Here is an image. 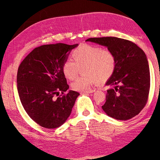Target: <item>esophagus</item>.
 <instances>
[{"label":"esophagus","mask_w":160,"mask_h":160,"mask_svg":"<svg viewBox=\"0 0 160 160\" xmlns=\"http://www.w3.org/2000/svg\"><path fill=\"white\" fill-rule=\"evenodd\" d=\"M95 91V89H91V90H88V91H83V92H81V93H93V92Z\"/></svg>","instance_id":"obj_1"}]
</instances>
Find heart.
Listing matches in <instances>:
<instances>
[{
    "instance_id": "1",
    "label": "heart",
    "mask_w": 160,
    "mask_h": 160,
    "mask_svg": "<svg viewBox=\"0 0 160 160\" xmlns=\"http://www.w3.org/2000/svg\"><path fill=\"white\" fill-rule=\"evenodd\" d=\"M74 61L67 59L62 66V71L67 79L72 80L78 74L79 68L83 73L72 82L71 88L77 91H86L91 86L109 79L113 74L116 57L109 49L96 45H83L72 53Z\"/></svg>"
}]
</instances>
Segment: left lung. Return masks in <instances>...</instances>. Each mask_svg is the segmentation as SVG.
Returning a JSON list of instances; mask_svg holds the SVG:
<instances>
[{
	"label": "left lung",
	"instance_id": "8db88e82",
	"mask_svg": "<svg viewBox=\"0 0 160 160\" xmlns=\"http://www.w3.org/2000/svg\"><path fill=\"white\" fill-rule=\"evenodd\" d=\"M86 41L108 47L116 57L113 74L105 85L107 91L102 109L109 117L128 120L139 113L148 99L150 73L147 57L134 42L117 37L89 38Z\"/></svg>",
	"mask_w": 160,
	"mask_h": 160
}]
</instances>
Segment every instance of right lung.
Returning a JSON list of instances; mask_svg holds the SVG:
<instances>
[{"label":"right lung","instance_id":"right-lung-1","mask_svg":"<svg viewBox=\"0 0 160 160\" xmlns=\"http://www.w3.org/2000/svg\"><path fill=\"white\" fill-rule=\"evenodd\" d=\"M77 46L64 43L40 46L33 49L18 67L17 83L21 102L28 116L42 128L61 126L69 117L79 95L72 90L64 93L69 86L62 71L63 62Z\"/></svg>","mask_w":160,"mask_h":160}]
</instances>
